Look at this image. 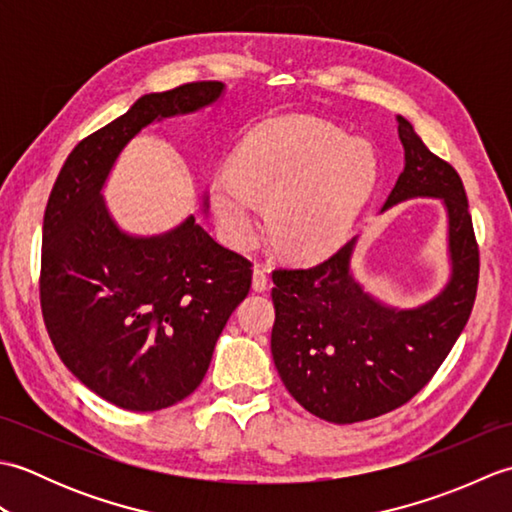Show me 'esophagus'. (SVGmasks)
<instances>
[{
    "instance_id": "obj_1",
    "label": "esophagus",
    "mask_w": 512,
    "mask_h": 512,
    "mask_svg": "<svg viewBox=\"0 0 512 512\" xmlns=\"http://www.w3.org/2000/svg\"><path fill=\"white\" fill-rule=\"evenodd\" d=\"M268 288V270L264 266H255L253 268V290L264 292Z\"/></svg>"
}]
</instances>
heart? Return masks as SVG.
<instances>
[{
    "mask_svg": "<svg viewBox=\"0 0 512 512\" xmlns=\"http://www.w3.org/2000/svg\"><path fill=\"white\" fill-rule=\"evenodd\" d=\"M378 176L372 145L317 118H281L248 136L235 171L211 184L213 211L233 246H248L268 204V237L299 259L330 253L350 233Z\"/></svg>",
    "mask_w": 512,
    "mask_h": 512,
    "instance_id": "obj_1",
    "label": "heart"
}]
</instances>
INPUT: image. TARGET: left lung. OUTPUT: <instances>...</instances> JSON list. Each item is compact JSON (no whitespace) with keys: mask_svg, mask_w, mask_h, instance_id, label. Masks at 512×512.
Segmentation results:
<instances>
[{"mask_svg":"<svg viewBox=\"0 0 512 512\" xmlns=\"http://www.w3.org/2000/svg\"><path fill=\"white\" fill-rule=\"evenodd\" d=\"M405 169L383 206L440 198L449 217L451 279L436 299L398 310L376 301L350 273L356 237L325 262L273 273L270 350L301 407L336 424L383 416L405 405L438 372L471 317L480 250L464 184L398 116Z\"/></svg>","mask_w":512,"mask_h":512,"instance_id":"obj_1","label":"left lung"}]
</instances>
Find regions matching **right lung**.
<instances>
[{
  "mask_svg": "<svg viewBox=\"0 0 512 512\" xmlns=\"http://www.w3.org/2000/svg\"><path fill=\"white\" fill-rule=\"evenodd\" d=\"M220 81L145 94L72 149L43 215L41 312L63 365L107 402L158 411L193 394L217 336L250 290L246 257L189 215L169 233L134 237L101 189L123 147L162 118L215 103Z\"/></svg>",
  "mask_w": 512,
  "mask_h": 512,
  "instance_id": "right-lung-1",
  "label": "right lung"
}]
</instances>
